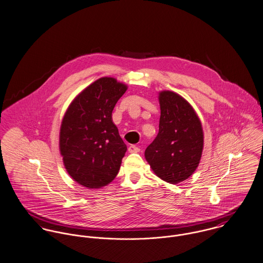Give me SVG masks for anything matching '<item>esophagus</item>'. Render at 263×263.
<instances>
[{"label":"esophagus","mask_w":263,"mask_h":263,"mask_svg":"<svg viewBox=\"0 0 263 263\" xmlns=\"http://www.w3.org/2000/svg\"><path fill=\"white\" fill-rule=\"evenodd\" d=\"M139 150H140V148L136 145L129 146V148H128V151L130 153H137V152H139Z\"/></svg>","instance_id":"obj_1"}]
</instances>
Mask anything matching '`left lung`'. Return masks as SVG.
<instances>
[{"label": "left lung", "instance_id": "left-lung-1", "mask_svg": "<svg viewBox=\"0 0 263 263\" xmlns=\"http://www.w3.org/2000/svg\"><path fill=\"white\" fill-rule=\"evenodd\" d=\"M159 131L145 150L154 174L170 183H178L194 174L204 146L202 124L193 107L179 95L159 93Z\"/></svg>", "mask_w": 263, "mask_h": 263}]
</instances>
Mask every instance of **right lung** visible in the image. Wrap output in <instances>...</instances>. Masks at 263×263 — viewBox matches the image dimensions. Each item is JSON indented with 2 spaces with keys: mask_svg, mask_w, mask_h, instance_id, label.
Returning <instances> with one entry per match:
<instances>
[{
  "mask_svg": "<svg viewBox=\"0 0 263 263\" xmlns=\"http://www.w3.org/2000/svg\"><path fill=\"white\" fill-rule=\"evenodd\" d=\"M126 89L113 78H102L73 100L62 120L59 148L64 166L88 189L107 185L119 173L127 146L112 112Z\"/></svg>",
  "mask_w": 263,
  "mask_h": 263,
  "instance_id": "right-lung-1",
  "label": "right lung"
}]
</instances>
